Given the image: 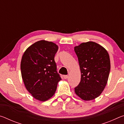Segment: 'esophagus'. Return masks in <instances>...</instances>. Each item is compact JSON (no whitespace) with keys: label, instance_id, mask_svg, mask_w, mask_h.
Here are the masks:
<instances>
[{"label":"esophagus","instance_id":"34e87169","mask_svg":"<svg viewBox=\"0 0 124 124\" xmlns=\"http://www.w3.org/2000/svg\"><path fill=\"white\" fill-rule=\"evenodd\" d=\"M68 78V75H63V78H64V79H67V78Z\"/></svg>","mask_w":124,"mask_h":124}]
</instances>
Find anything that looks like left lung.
Listing matches in <instances>:
<instances>
[{"instance_id":"8db88e82","label":"left lung","mask_w":124,"mask_h":124,"mask_svg":"<svg viewBox=\"0 0 124 124\" xmlns=\"http://www.w3.org/2000/svg\"><path fill=\"white\" fill-rule=\"evenodd\" d=\"M81 72V80L75 92L84 101L98 97L107 83L110 70L109 56L101 45L93 41L74 47Z\"/></svg>"}]
</instances>
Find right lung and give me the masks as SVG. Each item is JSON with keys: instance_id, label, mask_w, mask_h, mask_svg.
I'll list each match as a JSON object with an SVG mask.
<instances>
[{"instance_id": "1", "label": "right lung", "mask_w": 124, "mask_h": 124, "mask_svg": "<svg viewBox=\"0 0 124 124\" xmlns=\"http://www.w3.org/2000/svg\"><path fill=\"white\" fill-rule=\"evenodd\" d=\"M58 49L56 44L42 40L27 48L22 56L21 70L25 87L40 101L51 98L61 80L54 60Z\"/></svg>"}]
</instances>
